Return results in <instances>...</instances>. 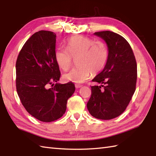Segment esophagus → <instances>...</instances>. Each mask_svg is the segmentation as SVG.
<instances>
[{
	"label": "esophagus",
	"instance_id": "1",
	"mask_svg": "<svg viewBox=\"0 0 156 156\" xmlns=\"http://www.w3.org/2000/svg\"><path fill=\"white\" fill-rule=\"evenodd\" d=\"M82 87V85L80 84H75V87L76 88H80Z\"/></svg>",
	"mask_w": 156,
	"mask_h": 156
}]
</instances>
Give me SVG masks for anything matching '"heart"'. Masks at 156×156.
<instances>
[{"label": "heart", "mask_w": 156, "mask_h": 156, "mask_svg": "<svg viewBox=\"0 0 156 156\" xmlns=\"http://www.w3.org/2000/svg\"><path fill=\"white\" fill-rule=\"evenodd\" d=\"M55 56L59 67L65 71L71 69L73 59H76L77 66L65 74L64 78L80 83L90 79L91 74H97L104 69L108 58V49L102 41L76 36L67 40L65 48H58Z\"/></svg>", "instance_id": "1"}]
</instances>
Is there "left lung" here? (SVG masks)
Wrapping results in <instances>:
<instances>
[{
  "label": "left lung",
  "instance_id": "8db88e82",
  "mask_svg": "<svg viewBox=\"0 0 156 156\" xmlns=\"http://www.w3.org/2000/svg\"><path fill=\"white\" fill-rule=\"evenodd\" d=\"M94 34L106 42L108 58L103 71L92 80L100 85L91 86L87 107L95 118L110 120L123 113L135 93L136 62L131 46L120 35L110 31Z\"/></svg>",
  "mask_w": 156,
  "mask_h": 156
}]
</instances>
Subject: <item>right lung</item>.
Masks as SVG:
<instances>
[{
  "label": "right lung",
  "mask_w": 156,
  "mask_h": 156,
  "mask_svg": "<svg viewBox=\"0 0 156 156\" xmlns=\"http://www.w3.org/2000/svg\"><path fill=\"white\" fill-rule=\"evenodd\" d=\"M56 37L50 31L35 33L24 44L16 61V89L21 102L31 116L45 122L63 116L75 90L73 83H57L60 71L55 56Z\"/></svg>",
  "instance_id": "obj_1"
}]
</instances>
